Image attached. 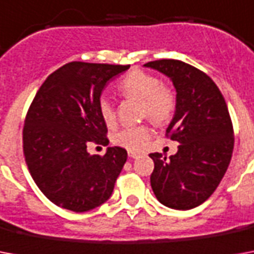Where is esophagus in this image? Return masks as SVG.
<instances>
[{"label": "esophagus", "instance_id": "esophagus-1", "mask_svg": "<svg viewBox=\"0 0 254 254\" xmlns=\"http://www.w3.org/2000/svg\"><path fill=\"white\" fill-rule=\"evenodd\" d=\"M127 155H129L130 158H139V157H141V154H138V153H134V151H127Z\"/></svg>", "mask_w": 254, "mask_h": 254}]
</instances>
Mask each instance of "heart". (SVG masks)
<instances>
[{
  "mask_svg": "<svg viewBox=\"0 0 254 254\" xmlns=\"http://www.w3.org/2000/svg\"><path fill=\"white\" fill-rule=\"evenodd\" d=\"M117 89L124 97L141 101V116L158 127H165L173 120L178 108V96L174 87L163 84L157 75L143 69H131L120 80ZM99 113L107 127L116 123V111L108 99H100ZM151 137L147 124L124 127L113 134L112 141L129 151H141Z\"/></svg>",
  "mask_w": 254,
  "mask_h": 254,
  "instance_id": "b5f03b06",
  "label": "heart"
}]
</instances>
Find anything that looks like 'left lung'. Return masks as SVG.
Segmentation results:
<instances>
[{
  "instance_id": "obj_1",
  "label": "left lung",
  "mask_w": 254,
  "mask_h": 254,
  "mask_svg": "<svg viewBox=\"0 0 254 254\" xmlns=\"http://www.w3.org/2000/svg\"><path fill=\"white\" fill-rule=\"evenodd\" d=\"M171 79L178 108L166 137L181 143L166 161L151 153V189L162 204L174 209L195 208L208 199L232 158L233 125L220 89L200 69L175 59L146 63Z\"/></svg>"
}]
</instances>
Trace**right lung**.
Returning <instances> with one entry per match:
<instances>
[{
	"mask_svg": "<svg viewBox=\"0 0 254 254\" xmlns=\"http://www.w3.org/2000/svg\"><path fill=\"white\" fill-rule=\"evenodd\" d=\"M129 67L71 62L46 79L30 104L22 130L26 165L58 207L85 212L113 192L127 150L113 146L104 155H91L87 145L109 142L100 96L108 81Z\"/></svg>",
	"mask_w": 254,
	"mask_h": 254,
	"instance_id": "add662e5",
	"label": "right lung"
}]
</instances>
